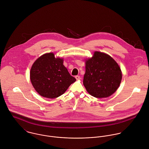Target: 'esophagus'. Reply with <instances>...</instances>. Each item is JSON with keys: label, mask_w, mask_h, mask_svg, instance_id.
I'll return each mask as SVG.
<instances>
[{"label": "esophagus", "mask_w": 149, "mask_h": 149, "mask_svg": "<svg viewBox=\"0 0 149 149\" xmlns=\"http://www.w3.org/2000/svg\"><path fill=\"white\" fill-rule=\"evenodd\" d=\"M75 78H76V79L77 80H79L80 79V77L79 76H76L75 77Z\"/></svg>", "instance_id": "1"}]
</instances>
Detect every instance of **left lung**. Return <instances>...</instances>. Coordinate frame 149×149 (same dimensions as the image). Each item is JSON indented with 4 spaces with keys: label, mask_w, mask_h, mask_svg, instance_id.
Wrapping results in <instances>:
<instances>
[{
    "label": "left lung",
    "mask_w": 149,
    "mask_h": 149,
    "mask_svg": "<svg viewBox=\"0 0 149 149\" xmlns=\"http://www.w3.org/2000/svg\"><path fill=\"white\" fill-rule=\"evenodd\" d=\"M83 84L86 91L96 98L108 97L119 88L122 72L116 61L109 55L98 51L85 59Z\"/></svg>",
    "instance_id": "8db88e82"
}]
</instances>
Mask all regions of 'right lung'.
<instances>
[{
  "label": "right lung",
  "instance_id": "1",
  "mask_svg": "<svg viewBox=\"0 0 149 149\" xmlns=\"http://www.w3.org/2000/svg\"><path fill=\"white\" fill-rule=\"evenodd\" d=\"M64 58L51 53L43 54L33 63L30 72L33 86L41 96L54 99L64 94L76 80L64 65Z\"/></svg>",
  "mask_w": 149,
  "mask_h": 149
}]
</instances>
